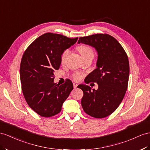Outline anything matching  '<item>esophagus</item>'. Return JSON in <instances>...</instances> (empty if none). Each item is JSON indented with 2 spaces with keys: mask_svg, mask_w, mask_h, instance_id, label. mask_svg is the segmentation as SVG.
I'll return each instance as SVG.
<instances>
[{
  "mask_svg": "<svg viewBox=\"0 0 150 150\" xmlns=\"http://www.w3.org/2000/svg\"><path fill=\"white\" fill-rule=\"evenodd\" d=\"M73 85H74V87L75 88V89H76V88L77 87V86H78V84L76 83H73Z\"/></svg>",
  "mask_w": 150,
  "mask_h": 150,
  "instance_id": "esophagus-1",
  "label": "esophagus"
}]
</instances>
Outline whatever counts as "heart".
<instances>
[{"instance_id": "1", "label": "heart", "mask_w": 150, "mask_h": 150, "mask_svg": "<svg viewBox=\"0 0 150 150\" xmlns=\"http://www.w3.org/2000/svg\"><path fill=\"white\" fill-rule=\"evenodd\" d=\"M77 50L83 59H85L87 57H89L90 56H94V51L93 49L88 45H80L77 47ZM68 53H69L68 49L64 50V51L63 52L62 54H61V63L64 62L68 54ZM73 78H74V80L79 81V80H81V79L82 78V75L81 74H80V73H75V74L73 75Z\"/></svg>"}]
</instances>
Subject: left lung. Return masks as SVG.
<instances>
[{
    "label": "left lung",
    "instance_id": "8db88e82",
    "mask_svg": "<svg viewBox=\"0 0 150 150\" xmlns=\"http://www.w3.org/2000/svg\"><path fill=\"white\" fill-rule=\"evenodd\" d=\"M80 43L94 47L98 54L97 68L87 75L86 82H96L98 89L79 86L83 93L82 108L91 117L105 118L116 110L125 94L129 76L128 57L120 43L108 34L80 37Z\"/></svg>",
    "mask_w": 150,
    "mask_h": 150
}]
</instances>
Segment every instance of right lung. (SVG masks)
I'll return each instance as SVG.
<instances>
[{"instance_id": "obj_1", "label": "right lung", "mask_w": 150, "mask_h": 150, "mask_svg": "<svg viewBox=\"0 0 150 150\" xmlns=\"http://www.w3.org/2000/svg\"><path fill=\"white\" fill-rule=\"evenodd\" d=\"M77 39L46 33L36 38L23 55L20 70L23 94L28 106L42 117L59 113L74 89L70 80L62 85L54 82V72L60 67L63 52Z\"/></svg>"}]
</instances>
